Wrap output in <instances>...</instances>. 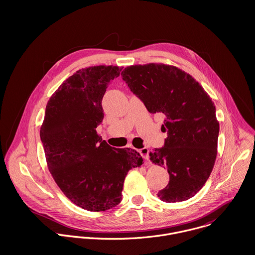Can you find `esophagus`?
Returning a JSON list of instances; mask_svg holds the SVG:
<instances>
[{"label":"esophagus","instance_id":"1","mask_svg":"<svg viewBox=\"0 0 255 255\" xmlns=\"http://www.w3.org/2000/svg\"><path fill=\"white\" fill-rule=\"evenodd\" d=\"M139 153L143 157V159H145V160L149 159V149L147 147H143V148L139 149Z\"/></svg>","mask_w":255,"mask_h":255}]
</instances>
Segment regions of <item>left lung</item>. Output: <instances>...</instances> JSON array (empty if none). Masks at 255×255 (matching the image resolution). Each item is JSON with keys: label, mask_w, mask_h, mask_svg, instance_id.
<instances>
[{"label": "left lung", "mask_w": 255, "mask_h": 255, "mask_svg": "<svg viewBox=\"0 0 255 255\" xmlns=\"http://www.w3.org/2000/svg\"><path fill=\"white\" fill-rule=\"evenodd\" d=\"M122 76L149 113L165 117L161 128L167 132L165 144L149 154L150 160L166 167L170 175L158 197L170 203L191 198L208 180L217 156L219 123L214 103L190 74L173 66H130Z\"/></svg>", "instance_id": "8db88e82"}]
</instances>
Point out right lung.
Wrapping results in <instances>:
<instances>
[{
    "label": "right lung",
    "mask_w": 255,
    "mask_h": 255,
    "mask_svg": "<svg viewBox=\"0 0 255 255\" xmlns=\"http://www.w3.org/2000/svg\"><path fill=\"white\" fill-rule=\"evenodd\" d=\"M122 70L96 66L77 71L48 101L40 129L53 179L72 202L88 211L117 206L128 172L143 162L136 150L111 147L96 131L104 119L106 88Z\"/></svg>",
    "instance_id": "obj_1"
}]
</instances>
